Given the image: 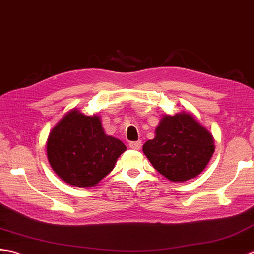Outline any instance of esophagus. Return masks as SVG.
<instances>
[{"label": "esophagus", "instance_id": "1", "mask_svg": "<svg viewBox=\"0 0 254 254\" xmlns=\"http://www.w3.org/2000/svg\"><path fill=\"white\" fill-rule=\"evenodd\" d=\"M129 146H130V149L132 150H139L141 148V141H131L129 142Z\"/></svg>", "mask_w": 254, "mask_h": 254}]
</instances>
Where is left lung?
Listing matches in <instances>:
<instances>
[{
    "instance_id": "obj_1",
    "label": "left lung",
    "mask_w": 254,
    "mask_h": 254,
    "mask_svg": "<svg viewBox=\"0 0 254 254\" xmlns=\"http://www.w3.org/2000/svg\"><path fill=\"white\" fill-rule=\"evenodd\" d=\"M213 136L190 113L164 115L155 137L143 144L151 164L171 182L192 179L206 167L214 153Z\"/></svg>"
}]
</instances>
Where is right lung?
I'll use <instances>...</instances> for the list:
<instances>
[{"mask_svg": "<svg viewBox=\"0 0 254 254\" xmlns=\"http://www.w3.org/2000/svg\"><path fill=\"white\" fill-rule=\"evenodd\" d=\"M126 145L106 136L100 117L71 110L51 130L47 153L50 165L65 183L92 187L111 173Z\"/></svg>", "mask_w": 254, "mask_h": 254, "instance_id": "obj_1", "label": "right lung"}]
</instances>
